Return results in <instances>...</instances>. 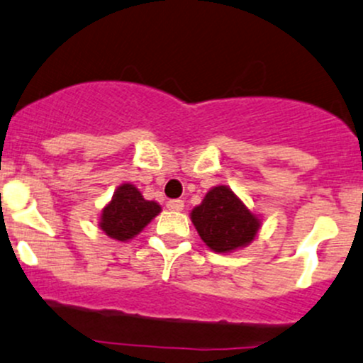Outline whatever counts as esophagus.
Masks as SVG:
<instances>
[{
    "mask_svg": "<svg viewBox=\"0 0 363 363\" xmlns=\"http://www.w3.org/2000/svg\"><path fill=\"white\" fill-rule=\"evenodd\" d=\"M167 209L169 211H182L183 208H185V204H183V201H180V199H173V201H167Z\"/></svg>",
    "mask_w": 363,
    "mask_h": 363,
    "instance_id": "obj_1",
    "label": "esophagus"
}]
</instances>
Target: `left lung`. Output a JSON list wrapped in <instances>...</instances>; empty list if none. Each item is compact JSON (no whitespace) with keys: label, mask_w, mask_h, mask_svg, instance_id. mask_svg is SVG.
<instances>
[{"label":"left lung","mask_w":363,"mask_h":363,"mask_svg":"<svg viewBox=\"0 0 363 363\" xmlns=\"http://www.w3.org/2000/svg\"><path fill=\"white\" fill-rule=\"evenodd\" d=\"M192 223L204 244L214 252H232L255 240L259 218L249 211L232 189L213 186L190 213Z\"/></svg>","instance_id":"8db88e82"}]
</instances>
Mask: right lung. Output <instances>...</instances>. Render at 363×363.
Here are the masks:
<instances>
[{
  "label": "right lung",
  "mask_w": 363,
  "mask_h": 363,
  "mask_svg": "<svg viewBox=\"0 0 363 363\" xmlns=\"http://www.w3.org/2000/svg\"><path fill=\"white\" fill-rule=\"evenodd\" d=\"M161 213L155 201H145L140 190L131 183H123L112 196V201L102 209L100 228L111 239L126 240L138 235Z\"/></svg>",
  "instance_id": "obj_1"
}]
</instances>
